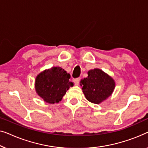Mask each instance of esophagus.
Instances as JSON below:
<instances>
[{
    "instance_id": "obj_1",
    "label": "esophagus",
    "mask_w": 148,
    "mask_h": 148,
    "mask_svg": "<svg viewBox=\"0 0 148 148\" xmlns=\"http://www.w3.org/2000/svg\"><path fill=\"white\" fill-rule=\"evenodd\" d=\"M74 82L75 83L76 85H78L79 84V82H80V78H74Z\"/></svg>"
}]
</instances>
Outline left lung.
Returning a JSON list of instances; mask_svg holds the SVG:
<instances>
[{
	"mask_svg": "<svg viewBox=\"0 0 148 148\" xmlns=\"http://www.w3.org/2000/svg\"><path fill=\"white\" fill-rule=\"evenodd\" d=\"M88 74L87 78L80 80V85L88 101L99 104L112 94L115 82L109 75L97 68L88 71Z\"/></svg>",
	"mask_w": 148,
	"mask_h": 148,
	"instance_id": "obj_1",
	"label": "left lung"
}]
</instances>
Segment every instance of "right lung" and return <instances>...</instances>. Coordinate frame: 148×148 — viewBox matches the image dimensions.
Returning a JSON list of instances; mask_svg holds the SVG:
<instances>
[{
	"label": "right lung",
	"instance_id": "add662e5",
	"mask_svg": "<svg viewBox=\"0 0 148 148\" xmlns=\"http://www.w3.org/2000/svg\"><path fill=\"white\" fill-rule=\"evenodd\" d=\"M70 75L60 67H52L37 76L35 90L45 102L59 103L73 83L70 82Z\"/></svg>",
	"mask_w": 148,
	"mask_h": 148
}]
</instances>
